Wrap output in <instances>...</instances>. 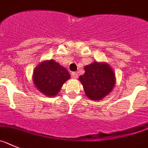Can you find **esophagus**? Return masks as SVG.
<instances>
[{"label": "esophagus", "mask_w": 148, "mask_h": 148, "mask_svg": "<svg viewBox=\"0 0 148 148\" xmlns=\"http://www.w3.org/2000/svg\"><path fill=\"white\" fill-rule=\"evenodd\" d=\"M71 77L74 78V79H77L78 77V73L77 72H72L71 73Z\"/></svg>", "instance_id": "1"}]
</instances>
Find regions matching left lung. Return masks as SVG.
Instances as JSON below:
<instances>
[{
	"label": "left lung",
	"instance_id": "left-lung-1",
	"mask_svg": "<svg viewBox=\"0 0 148 148\" xmlns=\"http://www.w3.org/2000/svg\"><path fill=\"white\" fill-rule=\"evenodd\" d=\"M85 74L79 77L84 91L90 100L99 101L108 95L116 84V75L110 65L94 61L84 67Z\"/></svg>",
	"mask_w": 148,
	"mask_h": 148
}]
</instances>
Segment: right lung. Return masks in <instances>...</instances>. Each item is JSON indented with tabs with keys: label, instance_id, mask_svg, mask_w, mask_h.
<instances>
[{
	"label": "right lung",
	"instance_id": "right-lung-1",
	"mask_svg": "<svg viewBox=\"0 0 148 148\" xmlns=\"http://www.w3.org/2000/svg\"><path fill=\"white\" fill-rule=\"evenodd\" d=\"M71 77L67 69L54 60H43L34 69L32 80L36 88L46 97H52L60 92L62 85Z\"/></svg>",
	"mask_w": 148,
	"mask_h": 148
}]
</instances>
